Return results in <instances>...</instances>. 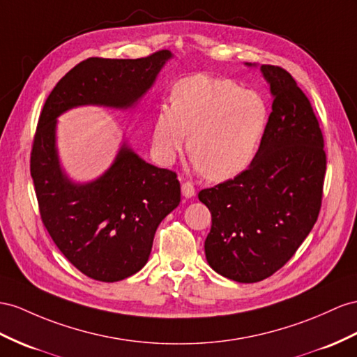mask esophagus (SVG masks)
<instances>
[{
    "mask_svg": "<svg viewBox=\"0 0 357 357\" xmlns=\"http://www.w3.org/2000/svg\"><path fill=\"white\" fill-rule=\"evenodd\" d=\"M181 191H182V196H184L185 199H191V197H195V195H196V190H195V187H193V184H191V182H184V184H182V187H181Z\"/></svg>",
    "mask_w": 357,
    "mask_h": 357,
    "instance_id": "1",
    "label": "esophagus"
}]
</instances>
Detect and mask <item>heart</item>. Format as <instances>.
<instances>
[{
    "instance_id": "1",
    "label": "heart",
    "mask_w": 357,
    "mask_h": 357,
    "mask_svg": "<svg viewBox=\"0 0 357 357\" xmlns=\"http://www.w3.org/2000/svg\"><path fill=\"white\" fill-rule=\"evenodd\" d=\"M170 99L153 121V151L162 164L176 160L190 134L188 152L208 179H231L250 166L270 123L261 95L234 79L196 74L179 79Z\"/></svg>"
}]
</instances>
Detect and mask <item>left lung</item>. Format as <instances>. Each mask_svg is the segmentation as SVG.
Returning <instances> with one entry per match:
<instances>
[{
	"instance_id": "obj_1",
	"label": "left lung",
	"mask_w": 357,
	"mask_h": 357,
	"mask_svg": "<svg viewBox=\"0 0 357 357\" xmlns=\"http://www.w3.org/2000/svg\"><path fill=\"white\" fill-rule=\"evenodd\" d=\"M252 66V63H245ZM273 105L249 169L199 193L211 211L206 261L222 276L253 283L292 258L321 208L324 139L309 99L289 72L262 65Z\"/></svg>"
}]
</instances>
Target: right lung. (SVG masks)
I'll list each match as a JSON object with an SVG mask.
<instances>
[{
	"label": "right lung",
	"instance_id": "add662e5",
	"mask_svg": "<svg viewBox=\"0 0 357 357\" xmlns=\"http://www.w3.org/2000/svg\"><path fill=\"white\" fill-rule=\"evenodd\" d=\"M169 59L167 50L135 60L90 57L59 81L39 117L30 172L42 222L72 266L99 282L144 267L158 225L181 202V185L175 172L146 162L126 143L102 176L70 181L59 160L57 117L79 105L134 107Z\"/></svg>",
	"mask_w": 357,
	"mask_h": 357
}]
</instances>
